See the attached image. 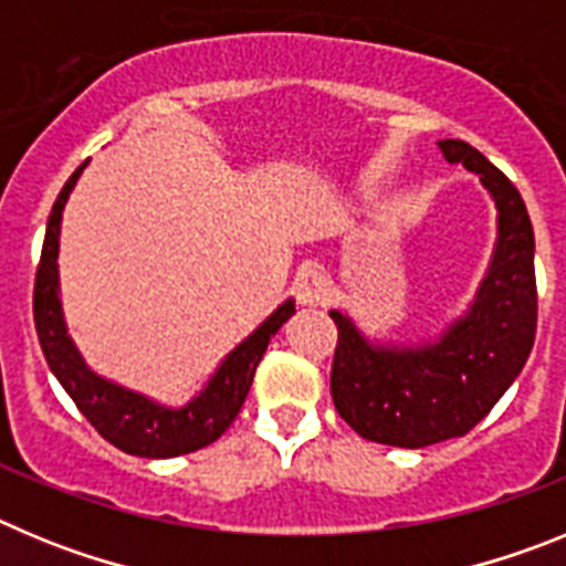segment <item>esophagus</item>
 I'll use <instances>...</instances> for the list:
<instances>
[{"label": "esophagus", "mask_w": 566, "mask_h": 566, "mask_svg": "<svg viewBox=\"0 0 566 566\" xmlns=\"http://www.w3.org/2000/svg\"><path fill=\"white\" fill-rule=\"evenodd\" d=\"M294 294H297L300 306H326L332 300V280L323 269L306 266L300 269L297 283H294Z\"/></svg>", "instance_id": "obj_1"}]
</instances>
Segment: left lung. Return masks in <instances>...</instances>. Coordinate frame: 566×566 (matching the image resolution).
Masks as SVG:
<instances>
[{
	"instance_id": "8db88e82",
	"label": "left lung",
	"mask_w": 566,
	"mask_h": 566,
	"mask_svg": "<svg viewBox=\"0 0 566 566\" xmlns=\"http://www.w3.org/2000/svg\"><path fill=\"white\" fill-rule=\"evenodd\" d=\"M444 161L476 172L496 207V243L470 306L419 343L368 337L343 308L332 365L339 417L363 439L428 448L464 437L522 374L536 339V238L522 195L479 149L439 142Z\"/></svg>"
}]
</instances>
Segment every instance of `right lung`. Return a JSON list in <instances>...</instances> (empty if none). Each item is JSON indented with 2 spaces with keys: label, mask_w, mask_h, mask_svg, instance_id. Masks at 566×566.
<instances>
[{
  "label": "right lung",
  "mask_w": 566,
  "mask_h": 566,
  "mask_svg": "<svg viewBox=\"0 0 566 566\" xmlns=\"http://www.w3.org/2000/svg\"><path fill=\"white\" fill-rule=\"evenodd\" d=\"M84 167L70 175L67 184L59 192L53 212L48 218L44 232L42 260L36 269V289H33V319L42 343L44 359H48L53 377L62 382L70 399L87 422L115 444L118 451L133 453L144 459H172L181 453H192L207 448L227 431L238 417L240 405L252 388L254 368L263 359L266 345L272 343L280 326L294 314V300H283L247 339H240L232 352L221 359L212 377L207 379L201 391L195 394L187 405L155 402L147 394L113 382L102 377L84 363L82 352L67 334L62 308V292H59V234H62V212L70 192L82 178Z\"/></svg>",
  "instance_id": "add662e5"
}]
</instances>
